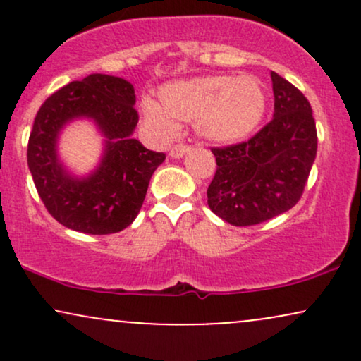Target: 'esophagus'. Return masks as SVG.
I'll return each instance as SVG.
<instances>
[{"label": "esophagus", "instance_id": "34e87169", "mask_svg": "<svg viewBox=\"0 0 361 361\" xmlns=\"http://www.w3.org/2000/svg\"><path fill=\"white\" fill-rule=\"evenodd\" d=\"M188 151L190 146H186V144H175V146L171 147V151H169V154H171V157H181Z\"/></svg>", "mask_w": 361, "mask_h": 361}]
</instances>
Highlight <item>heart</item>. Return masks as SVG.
Here are the masks:
<instances>
[{"mask_svg": "<svg viewBox=\"0 0 361 361\" xmlns=\"http://www.w3.org/2000/svg\"><path fill=\"white\" fill-rule=\"evenodd\" d=\"M159 98L163 105L151 98L142 102L144 117L157 132L173 134L176 120L197 122L198 134L217 144L246 137L267 110L258 81L229 74L171 82L161 90Z\"/></svg>", "mask_w": 361, "mask_h": 361, "instance_id": "b5f03b06", "label": "heart"}]
</instances>
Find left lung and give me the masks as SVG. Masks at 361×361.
<instances>
[{
  "mask_svg": "<svg viewBox=\"0 0 361 361\" xmlns=\"http://www.w3.org/2000/svg\"><path fill=\"white\" fill-rule=\"evenodd\" d=\"M275 114L251 139L212 147L217 169L207 204L233 226L267 222L287 212L304 193L317 152L316 120L307 98L271 73Z\"/></svg>",
  "mask_w": 361,
  "mask_h": 361,
  "instance_id": "8db88e82",
  "label": "left lung"
}]
</instances>
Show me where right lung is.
Returning <instances> with one entry per match:
<instances>
[{"mask_svg":"<svg viewBox=\"0 0 361 361\" xmlns=\"http://www.w3.org/2000/svg\"><path fill=\"white\" fill-rule=\"evenodd\" d=\"M130 82L109 74H90L52 93L42 103L28 137L27 161L47 212L68 229L85 234L120 233L134 222L149 180L166 159L132 139L139 122ZM93 118L107 137L101 166L76 180L56 159L60 128L73 118Z\"/></svg>","mask_w":361,"mask_h":361,"instance_id":"add662e5","label":"right lung"}]
</instances>
